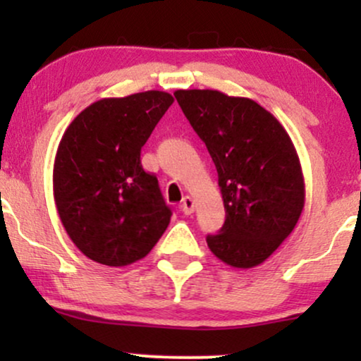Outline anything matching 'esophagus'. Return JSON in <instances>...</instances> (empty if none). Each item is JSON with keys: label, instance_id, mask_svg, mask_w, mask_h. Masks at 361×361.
I'll list each match as a JSON object with an SVG mask.
<instances>
[{"label": "esophagus", "instance_id": "34e87169", "mask_svg": "<svg viewBox=\"0 0 361 361\" xmlns=\"http://www.w3.org/2000/svg\"><path fill=\"white\" fill-rule=\"evenodd\" d=\"M180 207H181V210H183L185 215H192L195 210V200L192 197H185Z\"/></svg>", "mask_w": 361, "mask_h": 361}]
</instances>
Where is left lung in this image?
Instances as JSON below:
<instances>
[{"label":"left lung","instance_id":"8db88e82","mask_svg":"<svg viewBox=\"0 0 361 361\" xmlns=\"http://www.w3.org/2000/svg\"><path fill=\"white\" fill-rule=\"evenodd\" d=\"M175 98L217 168L226 222L207 244L229 267H258L288 238L304 209L292 139L250 98L217 90H176Z\"/></svg>","mask_w":361,"mask_h":361}]
</instances>
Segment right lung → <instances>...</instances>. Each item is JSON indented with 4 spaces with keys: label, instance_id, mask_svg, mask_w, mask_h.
I'll list each match as a JSON object with an SVG mask.
<instances>
[{
    "label": "right lung",
    "instance_id": "1",
    "mask_svg": "<svg viewBox=\"0 0 361 361\" xmlns=\"http://www.w3.org/2000/svg\"><path fill=\"white\" fill-rule=\"evenodd\" d=\"M173 102L156 90L103 98L86 106L62 135L54 200L71 241L97 263H135L166 231L171 209L157 178L144 171L140 149Z\"/></svg>",
    "mask_w": 361,
    "mask_h": 361
}]
</instances>
